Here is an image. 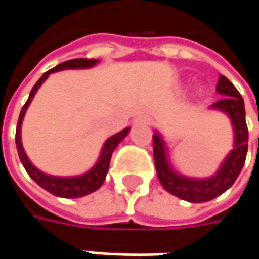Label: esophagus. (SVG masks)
<instances>
[{
    "mask_svg": "<svg viewBox=\"0 0 259 259\" xmlns=\"http://www.w3.org/2000/svg\"><path fill=\"white\" fill-rule=\"evenodd\" d=\"M137 121H138V122H143V124H151V116L144 115V116H140Z\"/></svg>",
    "mask_w": 259,
    "mask_h": 259,
    "instance_id": "esophagus-1",
    "label": "esophagus"
}]
</instances>
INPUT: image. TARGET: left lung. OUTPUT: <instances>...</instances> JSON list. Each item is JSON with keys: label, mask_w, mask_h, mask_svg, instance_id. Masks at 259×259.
<instances>
[{"label": "left lung", "mask_w": 259, "mask_h": 259, "mask_svg": "<svg viewBox=\"0 0 259 259\" xmlns=\"http://www.w3.org/2000/svg\"><path fill=\"white\" fill-rule=\"evenodd\" d=\"M216 92L222 95L224 98L210 105V108L224 111L231 118L234 125L235 143L234 150L225 158V161L214 176L209 179H190L173 171V168L167 161V148L161 135L158 133L153 135L155 170L160 183L168 193L192 203L209 202L225 193L238 179L246 158L248 126L245 121L244 99L238 92V89L231 83V80L222 75L219 76Z\"/></svg>", "instance_id": "left-lung-1"}]
</instances>
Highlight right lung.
Wrapping results in <instances>:
<instances>
[{"label": "right lung", "mask_w": 259, "mask_h": 259, "mask_svg": "<svg viewBox=\"0 0 259 259\" xmlns=\"http://www.w3.org/2000/svg\"><path fill=\"white\" fill-rule=\"evenodd\" d=\"M95 63H98L96 59H73V60L63 62V63L57 65L53 69H50L49 72H46L45 75L37 80V83L33 86V89L30 92V96H28L27 102L23 106V109L20 112V118H18V124H17V130H15V145H17L18 157H20L21 163L24 165L25 171L28 173V176L40 187H43L49 193L59 196V197L75 199V197H82V196H86V194L98 190L104 184L106 173L109 170L111 155L114 153L115 148L118 147V144L130 133V128H125L121 133L112 135L111 138H108L105 141L98 163L88 173L82 174V176H76V177H56V176H50V174H46L43 171H40L28 160L24 148H23V144H21V124H23V118H24L25 111H27L28 105L33 101V98H34L37 89L43 85V82L49 77L50 73H55V72H59V70H65V69H86V67H92Z\"/></svg>", "instance_id": "1"}]
</instances>
